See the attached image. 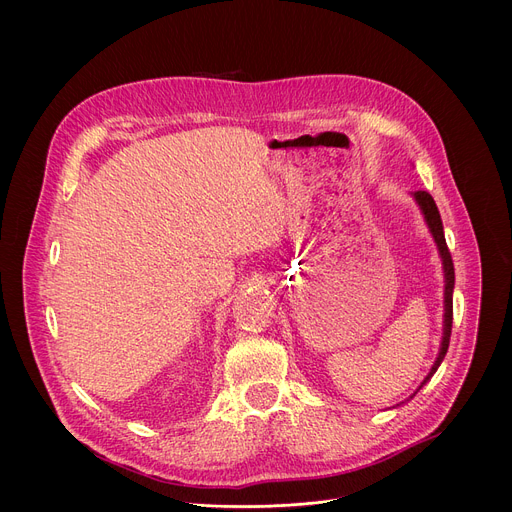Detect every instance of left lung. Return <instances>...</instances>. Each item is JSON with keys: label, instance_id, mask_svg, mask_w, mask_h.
I'll list each match as a JSON object with an SVG mask.
<instances>
[{"label": "left lung", "instance_id": "8db88e82", "mask_svg": "<svg viewBox=\"0 0 512 512\" xmlns=\"http://www.w3.org/2000/svg\"><path fill=\"white\" fill-rule=\"evenodd\" d=\"M413 198L417 200L423 216H425V223L433 235V241L437 245V249H440V255H442V261H444V277H446V287H444V336H442V346H440V354H437L433 367L429 371V375L423 379V383L419 385V389L433 377V373L437 371V367H440L446 352H448V346H450V336H452V320H454V281H456V275H454V261H452V255H450V249L446 245V237H444V225H442V216H440V210H437L435 206V200L431 198L429 192L425 190H417L413 192Z\"/></svg>", "mask_w": 512, "mask_h": 512}]
</instances>
